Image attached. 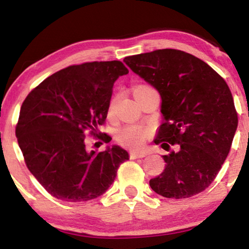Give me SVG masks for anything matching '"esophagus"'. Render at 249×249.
Listing matches in <instances>:
<instances>
[{"instance_id": "esophagus-1", "label": "esophagus", "mask_w": 249, "mask_h": 249, "mask_svg": "<svg viewBox=\"0 0 249 249\" xmlns=\"http://www.w3.org/2000/svg\"><path fill=\"white\" fill-rule=\"evenodd\" d=\"M147 155L146 152H130V158L131 159H141V158H145Z\"/></svg>"}]
</instances>
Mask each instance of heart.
<instances>
[{
    "instance_id": "b5f03b06",
    "label": "heart",
    "mask_w": 249,
    "mask_h": 249,
    "mask_svg": "<svg viewBox=\"0 0 249 249\" xmlns=\"http://www.w3.org/2000/svg\"><path fill=\"white\" fill-rule=\"evenodd\" d=\"M152 89V87L147 86V85H138L135 87L134 93H141V91ZM115 104V98H113L111 102L110 110H112ZM152 131L151 129L144 128V127H138V125H129L119 132L118 138L122 144L128 146L131 148H139L142 147L146 139L151 136Z\"/></svg>"
}]
</instances>
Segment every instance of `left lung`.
Masks as SVG:
<instances>
[{
  "instance_id": "left-lung-1",
  "label": "left lung",
  "mask_w": 249,
  "mask_h": 249,
  "mask_svg": "<svg viewBox=\"0 0 249 249\" xmlns=\"http://www.w3.org/2000/svg\"><path fill=\"white\" fill-rule=\"evenodd\" d=\"M124 62L161 95L163 122L155 142L168 152L175 147L163 155L165 169L149 180L151 188L175 199L202 193L219 173L237 130L227 83L204 61L179 50H156Z\"/></svg>"
}]
</instances>
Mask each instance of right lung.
Masks as SVG:
<instances>
[{"mask_svg":"<svg viewBox=\"0 0 249 249\" xmlns=\"http://www.w3.org/2000/svg\"><path fill=\"white\" fill-rule=\"evenodd\" d=\"M120 61L70 66L43 80L20 108L16 136L27 168L53 197L86 202L103 195L129 154L120 146L88 151L86 131L104 124ZM105 141L110 142L107 135Z\"/></svg>","mask_w":249,"mask_h":249,"instance_id":"obj_1","label":"right lung"}]
</instances>
